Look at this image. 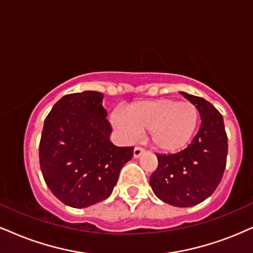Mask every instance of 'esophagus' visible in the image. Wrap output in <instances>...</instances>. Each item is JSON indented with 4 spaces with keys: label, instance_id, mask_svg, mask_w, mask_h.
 I'll list each match as a JSON object with an SVG mask.
<instances>
[{
    "label": "esophagus",
    "instance_id": "esophagus-1",
    "mask_svg": "<svg viewBox=\"0 0 253 253\" xmlns=\"http://www.w3.org/2000/svg\"><path fill=\"white\" fill-rule=\"evenodd\" d=\"M144 151L145 150L142 148V146H136V148L133 149V157L138 158L142 154H144Z\"/></svg>",
    "mask_w": 253,
    "mask_h": 253
}]
</instances>
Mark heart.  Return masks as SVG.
I'll use <instances>...</instances> for the list:
<instances>
[{"label": "heart", "mask_w": 253, "mask_h": 253, "mask_svg": "<svg viewBox=\"0 0 253 253\" xmlns=\"http://www.w3.org/2000/svg\"><path fill=\"white\" fill-rule=\"evenodd\" d=\"M198 118V109L192 103L160 98L135 103L126 109V115L116 112L112 122L126 137L149 131L151 144L157 150L176 152L192 139Z\"/></svg>", "instance_id": "heart-1"}]
</instances>
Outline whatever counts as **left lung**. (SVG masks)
<instances>
[{
    "label": "left lung",
    "instance_id": "8db88e82",
    "mask_svg": "<svg viewBox=\"0 0 253 253\" xmlns=\"http://www.w3.org/2000/svg\"><path fill=\"white\" fill-rule=\"evenodd\" d=\"M201 115V126L190 144L173 155H157V169L150 177L152 191L173 205H197L214 192L226 167L227 136L223 116L210 102L180 92Z\"/></svg>",
    "mask_w": 253,
    "mask_h": 253
}]
</instances>
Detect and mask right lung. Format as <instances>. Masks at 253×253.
<instances>
[{
	"mask_svg": "<svg viewBox=\"0 0 253 253\" xmlns=\"http://www.w3.org/2000/svg\"><path fill=\"white\" fill-rule=\"evenodd\" d=\"M103 93L65 95L45 117L40 167L50 191L62 203L82 209L107 199L133 146L110 142L112 127L102 107Z\"/></svg>",
	"mask_w": 253,
	"mask_h": 253,
	"instance_id": "obj_1",
	"label": "right lung"
}]
</instances>
